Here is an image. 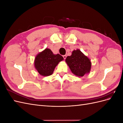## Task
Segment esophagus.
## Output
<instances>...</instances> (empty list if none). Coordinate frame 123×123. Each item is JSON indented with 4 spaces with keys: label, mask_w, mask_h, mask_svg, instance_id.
<instances>
[{
    "label": "esophagus",
    "mask_w": 123,
    "mask_h": 123,
    "mask_svg": "<svg viewBox=\"0 0 123 123\" xmlns=\"http://www.w3.org/2000/svg\"><path fill=\"white\" fill-rule=\"evenodd\" d=\"M63 57H64V59H65L66 58V57H67V55H63Z\"/></svg>",
    "instance_id": "obj_1"
}]
</instances>
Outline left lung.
Here are the masks:
<instances>
[{"instance_id":"obj_1","label":"left lung","mask_w":123,"mask_h":123,"mask_svg":"<svg viewBox=\"0 0 123 123\" xmlns=\"http://www.w3.org/2000/svg\"><path fill=\"white\" fill-rule=\"evenodd\" d=\"M66 62L72 73L77 76L82 77L91 70L90 59L79 49L73 51L71 55L67 57Z\"/></svg>"}]
</instances>
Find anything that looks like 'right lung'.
Instances as JSON below:
<instances>
[{
    "label": "right lung",
    "instance_id": "right-lung-1",
    "mask_svg": "<svg viewBox=\"0 0 123 123\" xmlns=\"http://www.w3.org/2000/svg\"><path fill=\"white\" fill-rule=\"evenodd\" d=\"M64 58L62 56L54 54L50 49L46 48L36 55L34 66L41 75L47 76L53 74L56 66Z\"/></svg>",
    "mask_w": 123,
    "mask_h": 123
}]
</instances>
